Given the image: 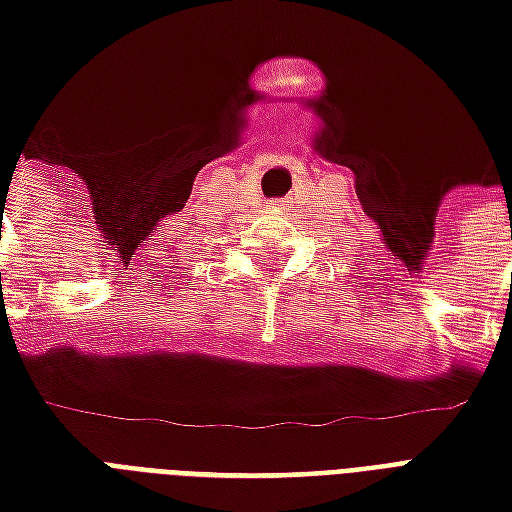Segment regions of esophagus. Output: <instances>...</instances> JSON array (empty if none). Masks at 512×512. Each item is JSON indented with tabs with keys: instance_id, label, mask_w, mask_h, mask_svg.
Masks as SVG:
<instances>
[{
	"instance_id": "34e87169",
	"label": "esophagus",
	"mask_w": 512,
	"mask_h": 512,
	"mask_svg": "<svg viewBox=\"0 0 512 512\" xmlns=\"http://www.w3.org/2000/svg\"><path fill=\"white\" fill-rule=\"evenodd\" d=\"M274 206H279V203H274Z\"/></svg>"
}]
</instances>
